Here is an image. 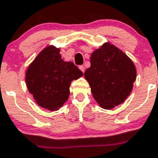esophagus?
I'll return each mask as SVG.
<instances>
[{"label": "esophagus", "instance_id": "34e87169", "mask_svg": "<svg viewBox=\"0 0 158 158\" xmlns=\"http://www.w3.org/2000/svg\"><path fill=\"white\" fill-rule=\"evenodd\" d=\"M79 69L81 70V71H83V73H84V71H85V67H84V66H83V65L79 66Z\"/></svg>", "mask_w": 158, "mask_h": 158}]
</instances>
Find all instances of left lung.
Segmentation results:
<instances>
[{
	"label": "left lung",
	"mask_w": 158,
	"mask_h": 158,
	"mask_svg": "<svg viewBox=\"0 0 158 158\" xmlns=\"http://www.w3.org/2000/svg\"><path fill=\"white\" fill-rule=\"evenodd\" d=\"M136 75L132 60L108 42L93 52L90 67L84 73L94 98L106 110L113 109L127 99L132 91Z\"/></svg>",
	"instance_id": "1"
}]
</instances>
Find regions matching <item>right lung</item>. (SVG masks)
<instances>
[{
	"label": "right lung",
	"mask_w": 158,
	"mask_h": 158,
	"mask_svg": "<svg viewBox=\"0 0 158 158\" xmlns=\"http://www.w3.org/2000/svg\"><path fill=\"white\" fill-rule=\"evenodd\" d=\"M60 48L48 46L28 66L26 85L35 102L44 109L54 111L68 99L70 86L83 72L72 62L62 60Z\"/></svg>",
	"instance_id": "1"
}]
</instances>
